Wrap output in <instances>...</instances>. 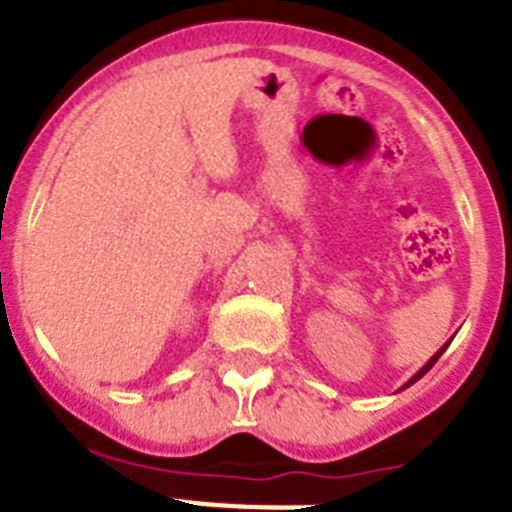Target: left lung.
<instances>
[{
    "mask_svg": "<svg viewBox=\"0 0 512 512\" xmlns=\"http://www.w3.org/2000/svg\"><path fill=\"white\" fill-rule=\"evenodd\" d=\"M446 346H449V343H446ZM446 346H443V348H438L436 354H433V356H431V359L425 361V366H423V369H420V372H418V374H415V377H413V379H410V382H408V384H405V387H410V384H415V382H418V379H420V377H423V374H425V372H428V369H431V366H433V364H436V361H438V356H441V354H443V351H446Z\"/></svg>",
    "mask_w": 512,
    "mask_h": 512,
    "instance_id": "8db88e82",
    "label": "left lung"
}]
</instances>
